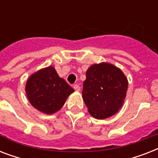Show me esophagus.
<instances>
[{"mask_svg":"<svg viewBox=\"0 0 158 158\" xmlns=\"http://www.w3.org/2000/svg\"><path fill=\"white\" fill-rule=\"evenodd\" d=\"M73 88H74V89L75 91H79V90H80V87H79V85H78V84H74V86H73Z\"/></svg>","mask_w":158,"mask_h":158,"instance_id":"esophagus-1","label":"esophagus"}]
</instances>
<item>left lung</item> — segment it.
<instances>
[{"label": "left lung", "mask_w": 158, "mask_h": 158, "mask_svg": "<svg viewBox=\"0 0 158 158\" xmlns=\"http://www.w3.org/2000/svg\"><path fill=\"white\" fill-rule=\"evenodd\" d=\"M127 89V79L120 69L101 63L91 65L87 70L82 96L94 118L105 119L122 106Z\"/></svg>", "instance_id": "left-lung-1"}]
</instances>
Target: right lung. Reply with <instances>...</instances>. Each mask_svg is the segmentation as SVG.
<instances>
[{
    "label": "right lung",
    "mask_w": 158,
    "mask_h": 158,
    "mask_svg": "<svg viewBox=\"0 0 158 158\" xmlns=\"http://www.w3.org/2000/svg\"><path fill=\"white\" fill-rule=\"evenodd\" d=\"M26 94L33 107L46 114L59 110L74 89L49 66L32 74L26 84Z\"/></svg>",
    "instance_id": "add662e5"
}]
</instances>
